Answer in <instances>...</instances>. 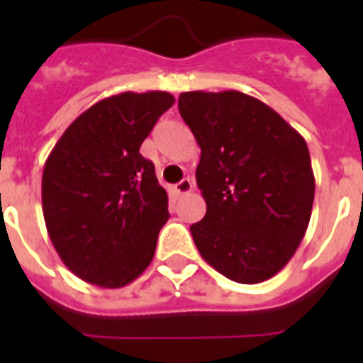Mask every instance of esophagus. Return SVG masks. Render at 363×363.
Here are the masks:
<instances>
[{"label": "esophagus", "instance_id": "34e87169", "mask_svg": "<svg viewBox=\"0 0 363 363\" xmlns=\"http://www.w3.org/2000/svg\"><path fill=\"white\" fill-rule=\"evenodd\" d=\"M174 191L178 192V194H187V192H191L192 191V179L184 178L182 182H178V184L174 185Z\"/></svg>", "mask_w": 363, "mask_h": 363}]
</instances>
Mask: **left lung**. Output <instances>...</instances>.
<instances>
[{"mask_svg": "<svg viewBox=\"0 0 363 363\" xmlns=\"http://www.w3.org/2000/svg\"><path fill=\"white\" fill-rule=\"evenodd\" d=\"M178 108L201 149L196 184L207 213L191 225L201 258L238 284L269 280L309 225L314 174L306 140L238 91L182 92Z\"/></svg>", "mask_w": 363, "mask_h": 363, "instance_id": "obj_1", "label": "left lung"}]
</instances>
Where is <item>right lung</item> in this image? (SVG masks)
<instances>
[{
    "instance_id": "1",
    "label": "right lung",
    "mask_w": 363,
    "mask_h": 363,
    "mask_svg": "<svg viewBox=\"0 0 363 363\" xmlns=\"http://www.w3.org/2000/svg\"><path fill=\"white\" fill-rule=\"evenodd\" d=\"M174 96L121 92L86 108L45 162L41 203L63 264L89 284L118 289L152 262L169 198L143 140Z\"/></svg>"
}]
</instances>
